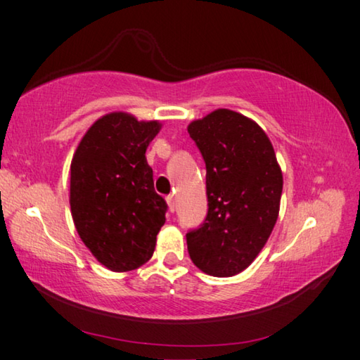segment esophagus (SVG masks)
Wrapping results in <instances>:
<instances>
[{"mask_svg":"<svg viewBox=\"0 0 360 360\" xmlns=\"http://www.w3.org/2000/svg\"><path fill=\"white\" fill-rule=\"evenodd\" d=\"M167 202H168V208H169V211L174 212V210H176V205H174V198H173V195H168V197H167Z\"/></svg>","mask_w":360,"mask_h":360,"instance_id":"esophagus-1","label":"esophagus"}]
</instances>
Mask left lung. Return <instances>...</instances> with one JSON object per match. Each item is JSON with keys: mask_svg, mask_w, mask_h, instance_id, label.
<instances>
[{"mask_svg": "<svg viewBox=\"0 0 360 360\" xmlns=\"http://www.w3.org/2000/svg\"><path fill=\"white\" fill-rule=\"evenodd\" d=\"M206 165L208 212L186 233L187 251L212 276L238 275L275 227L283 174L265 131L235 111L217 109L188 125Z\"/></svg>", "mask_w": 360, "mask_h": 360, "instance_id": "obj_1", "label": "left lung"}]
</instances>
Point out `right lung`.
I'll list each match as a JSON object with an SVG mask.
<instances>
[{
  "label": "right lung",
  "mask_w": 360,
  "mask_h": 360,
  "mask_svg": "<svg viewBox=\"0 0 360 360\" xmlns=\"http://www.w3.org/2000/svg\"><path fill=\"white\" fill-rule=\"evenodd\" d=\"M160 124L103 115L85 133L71 162L70 205L76 230L100 264L130 271L154 254L168 205L154 191L146 149Z\"/></svg>",
  "instance_id": "right-lung-1"
}]
</instances>
